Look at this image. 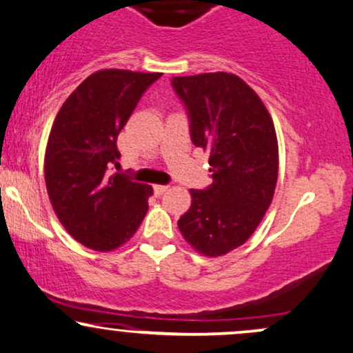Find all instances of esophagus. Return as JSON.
Returning <instances> with one entry per match:
<instances>
[{
    "mask_svg": "<svg viewBox=\"0 0 353 353\" xmlns=\"http://www.w3.org/2000/svg\"><path fill=\"white\" fill-rule=\"evenodd\" d=\"M169 189V185H154V192H156V196H162L164 194L165 191H168Z\"/></svg>",
    "mask_w": 353,
    "mask_h": 353,
    "instance_id": "esophagus-1",
    "label": "esophagus"
}]
</instances>
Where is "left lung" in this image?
<instances>
[{"label": "left lung", "mask_w": 353, "mask_h": 353, "mask_svg": "<svg viewBox=\"0 0 353 353\" xmlns=\"http://www.w3.org/2000/svg\"><path fill=\"white\" fill-rule=\"evenodd\" d=\"M189 117L191 141L209 152L212 183L191 189L192 203L177 221L197 253L223 256L245 245L273 199L278 141L256 92L233 73L170 80Z\"/></svg>", "instance_id": "8db88e82"}]
</instances>
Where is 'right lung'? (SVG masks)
I'll use <instances>...</instances> for the list:
<instances>
[{
  "label": "right lung",
  "instance_id": "obj_1",
  "mask_svg": "<svg viewBox=\"0 0 353 353\" xmlns=\"http://www.w3.org/2000/svg\"><path fill=\"white\" fill-rule=\"evenodd\" d=\"M162 73L100 70L65 100L45 152V183L53 211L73 238L95 251H112L132 238L152 194L117 165L119 132L144 92Z\"/></svg>",
  "mask_w": 353,
  "mask_h": 353
}]
</instances>
